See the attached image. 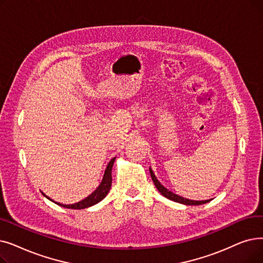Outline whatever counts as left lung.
Segmentation results:
<instances>
[{
    "label": "left lung",
    "mask_w": 263,
    "mask_h": 263,
    "mask_svg": "<svg viewBox=\"0 0 263 263\" xmlns=\"http://www.w3.org/2000/svg\"><path fill=\"white\" fill-rule=\"evenodd\" d=\"M149 172H151V175H152V179L154 181V184L156 186V188L158 189V191L161 193V195L165 198H167L168 200H172L174 202H177V203H181V204H185V205H201V204H205L210 202L211 200H205V201H193V200H189V199H186V198H182L180 196H177L175 195L174 192L170 191L168 189H166L163 185H161V182H160L157 177L155 176L153 170L149 167Z\"/></svg>",
    "instance_id": "8db88e82"
}]
</instances>
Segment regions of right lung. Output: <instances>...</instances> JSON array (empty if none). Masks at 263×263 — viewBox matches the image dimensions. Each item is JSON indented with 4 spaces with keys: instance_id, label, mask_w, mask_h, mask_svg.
I'll list each match as a JSON object with an SVG mask.
<instances>
[{
    "instance_id": "add662e5",
    "label": "right lung",
    "mask_w": 263,
    "mask_h": 263,
    "mask_svg": "<svg viewBox=\"0 0 263 263\" xmlns=\"http://www.w3.org/2000/svg\"><path fill=\"white\" fill-rule=\"evenodd\" d=\"M115 159L116 158H112L109 163L107 164V167L105 170L104 172V176H103V179H102L100 186L91 193L90 196H88L86 199L79 201L75 204H68V205H65V204H60V203H57L58 205H60V206H63L65 209H72V210H83V209H87V208H90L92 206V205L99 203L100 201L103 200L106 195L108 193L109 189H110V186H111V168H112V164L114 162H115ZM45 196V195H44ZM47 199L51 200L50 198H48L47 196H45ZM52 201V200H51Z\"/></svg>"
}]
</instances>
